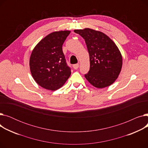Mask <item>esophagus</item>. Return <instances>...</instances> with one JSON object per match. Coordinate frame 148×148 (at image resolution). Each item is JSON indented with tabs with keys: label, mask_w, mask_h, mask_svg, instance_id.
Segmentation results:
<instances>
[{
	"label": "esophagus",
	"mask_w": 148,
	"mask_h": 148,
	"mask_svg": "<svg viewBox=\"0 0 148 148\" xmlns=\"http://www.w3.org/2000/svg\"><path fill=\"white\" fill-rule=\"evenodd\" d=\"M79 67V64H74L73 65V68L75 69H78Z\"/></svg>",
	"instance_id": "esophagus-1"
}]
</instances>
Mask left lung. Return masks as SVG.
Returning a JSON list of instances; mask_svg holds the SVG:
<instances>
[{
  "mask_svg": "<svg viewBox=\"0 0 148 148\" xmlns=\"http://www.w3.org/2000/svg\"><path fill=\"white\" fill-rule=\"evenodd\" d=\"M84 40L90 69L84 77L93 86L103 88L114 82L121 72L122 58L118 47L104 33L90 29L75 30Z\"/></svg>",
  "mask_w": 148,
  "mask_h": 148,
  "instance_id": "left-lung-1",
  "label": "left lung"
}]
</instances>
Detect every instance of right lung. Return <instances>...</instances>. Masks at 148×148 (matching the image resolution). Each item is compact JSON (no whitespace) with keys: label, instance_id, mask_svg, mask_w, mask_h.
I'll return each mask as SVG.
<instances>
[{"label":"right lung","instance_id":"obj_1","mask_svg":"<svg viewBox=\"0 0 148 148\" xmlns=\"http://www.w3.org/2000/svg\"><path fill=\"white\" fill-rule=\"evenodd\" d=\"M70 31L50 34L39 42L31 54L30 69L35 82L44 89L56 90L61 88L71 75L62 51Z\"/></svg>","mask_w":148,"mask_h":148}]
</instances>
